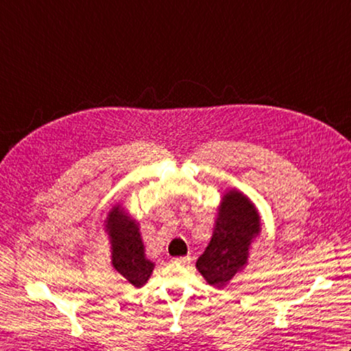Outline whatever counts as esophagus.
Returning a JSON list of instances; mask_svg holds the SVG:
<instances>
[{
    "label": "esophagus",
    "mask_w": 351,
    "mask_h": 351,
    "mask_svg": "<svg viewBox=\"0 0 351 351\" xmlns=\"http://www.w3.org/2000/svg\"><path fill=\"white\" fill-rule=\"evenodd\" d=\"M175 263H180V264H190V261H191V256H181V258H175L173 259Z\"/></svg>",
    "instance_id": "esophagus-1"
}]
</instances>
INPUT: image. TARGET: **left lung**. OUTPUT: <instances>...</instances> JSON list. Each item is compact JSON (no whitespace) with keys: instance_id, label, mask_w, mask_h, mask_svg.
Returning <instances> with one entry per match:
<instances>
[{"instance_id":"1","label":"left lung","mask_w":351,"mask_h":351,"mask_svg":"<svg viewBox=\"0 0 351 351\" xmlns=\"http://www.w3.org/2000/svg\"><path fill=\"white\" fill-rule=\"evenodd\" d=\"M259 214L247 196L229 190L221 197L211 241L196 268L213 287L223 288L247 264L250 244L259 234Z\"/></svg>"}]
</instances>
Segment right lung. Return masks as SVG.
Instances as JSON below:
<instances>
[{"label": "right lung", "instance_id": "1", "mask_svg": "<svg viewBox=\"0 0 351 351\" xmlns=\"http://www.w3.org/2000/svg\"><path fill=\"white\" fill-rule=\"evenodd\" d=\"M106 232L111 244V264L131 285L141 288L151 278L155 264L145 255L138 223L114 205L107 215Z\"/></svg>", "mask_w": 351, "mask_h": 351}]
</instances>
